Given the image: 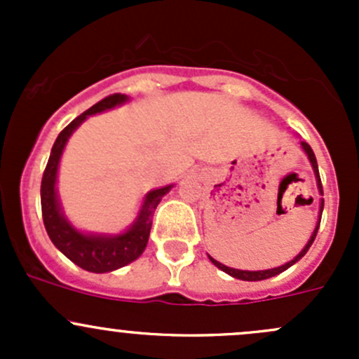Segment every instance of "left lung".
<instances>
[{
	"label": "left lung",
	"mask_w": 359,
	"mask_h": 359,
	"mask_svg": "<svg viewBox=\"0 0 359 359\" xmlns=\"http://www.w3.org/2000/svg\"><path fill=\"white\" fill-rule=\"evenodd\" d=\"M300 147H302L304 153H306V154H307V158H309L311 165H313L314 175H316V180H318V189H320V194H321V196H323V186H321L320 172H318V161H316V156H314L313 149H311V146H309V144H307V142H300ZM323 205H325V201L321 200V205H320V213H323ZM320 222H321V215H320V219H318L316 229H314L313 236H311V240L307 241L306 247L302 248V252H300L299 255L295 257V259L290 260V262L283 264V266H280V267H274V269H266V271H241V269H233V267L224 266V264L217 262V260H215V259H212V257H210V260H212V262H213V266H217V267H219L220 271H224V273L229 274V276L238 278V280H243V281H260V280H267V278H273V276H276V274H280V273H283V271H287L288 267H292L293 264L299 262V260L302 259L304 255H306L307 250H309L311 245H313L314 238H316L318 229H320Z\"/></svg>",
	"instance_id": "left-lung-1"
}]
</instances>
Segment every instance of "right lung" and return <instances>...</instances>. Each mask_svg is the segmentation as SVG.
<instances>
[{
    "label": "right lung",
    "instance_id": "add662e5",
    "mask_svg": "<svg viewBox=\"0 0 359 359\" xmlns=\"http://www.w3.org/2000/svg\"><path fill=\"white\" fill-rule=\"evenodd\" d=\"M128 97L121 93H112L106 97L95 106L90 107L78 118L72 119L71 123L59 133L55 144L50 153L48 163H46L45 173L41 180V212L45 229L48 233L50 240L55 245L69 260L79 266L81 269L90 271V273H109V271L119 269L126 264L133 262L142 255L149 240L151 226H153V215L158 203L161 198L172 189V186L154 189L146 194L142 206H140L139 217L132 224L130 229L125 233L116 234V236H106V234H85L72 227L69 220L64 217L60 210L59 198H57V170H59V161L62 156V151L66 147L71 133L85 121L88 116L97 114L112 107L125 104Z\"/></svg>",
    "mask_w": 359,
    "mask_h": 359
}]
</instances>
